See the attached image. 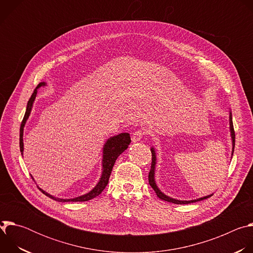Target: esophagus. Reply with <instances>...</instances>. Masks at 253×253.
<instances>
[{
  "mask_svg": "<svg viewBox=\"0 0 253 253\" xmlns=\"http://www.w3.org/2000/svg\"><path fill=\"white\" fill-rule=\"evenodd\" d=\"M143 135H144V132H142V131H135L132 134V142H134V143L139 142L142 139Z\"/></svg>",
  "mask_w": 253,
  "mask_h": 253,
  "instance_id": "obj_1",
  "label": "esophagus"
}]
</instances>
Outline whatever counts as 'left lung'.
Masks as SVG:
<instances>
[{
  "label": "left lung",
  "instance_id": "left-lung-1",
  "mask_svg": "<svg viewBox=\"0 0 253 253\" xmlns=\"http://www.w3.org/2000/svg\"><path fill=\"white\" fill-rule=\"evenodd\" d=\"M229 131H230V137H231V141H232V150H231V158L234 152V146H235V133H234V129H233V123H232V113L229 110ZM151 153H152V163H151V169L149 172V176H148V180H149V184L150 186L153 188V190L155 191L157 197H159L162 200H165L167 202H172L174 204H189V203H193V202H197V201H201L204 199H207L209 197H211L213 195L209 194L197 199H193V200H179L176 198H172L168 195H166L164 192H162L159 187L157 186L156 180H155V171H156V164H157V156H156V151L154 149V147H151Z\"/></svg>",
  "mask_w": 253,
  "mask_h": 253
}]
</instances>
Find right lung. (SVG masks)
I'll return each instance as SVG.
<instances>
[{"instance_id": "right-lung-1", "label": "right lung", "mask_w": 253, "mask_h": 253, "mask_svg": "<svg viewBox=\"0 0 253 253\" xmlns=\"http://www.w3.org/2000/svg\"><path fill=\"white\" fill-rule=\"evenodd\" d=\"M45 85H46V82H41L37 87H36V89L34 90L32 96H31V98H30V100L28 101V104H27L26 113H25L24 119H23L22 124H21V128H20V150H21L22 156L24 154V140H23L24 128H25L27 120L30 117L36 96H37V93H38V89L45 86ZM130 142H131V138H130L129 133H120L118 135L112 136V137L108 138L106 140V142L104 143V145H103V152H102V173H101V176H100L98 183L89 192H87L83 195L74 197V198H68V199L65 198L64 199V198L55 197V196L49 194L48 192H46L45 190H43L42 188H40L38 186L39 189L46 196H48V197H50V198H52V199H54L58 202H78V201L83 202V201H88V200H91V199L97 197L107 186L116 159L128 148V146L130 145ZM32 178H33V176H32Z\"/></svg>"}]
</instances>
